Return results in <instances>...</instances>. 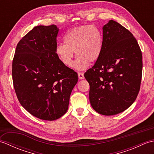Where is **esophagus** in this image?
Returning <instances> with one entry per match:
<instances>
[{"instance_id": "34e87169", "label": "esophagus", "mask_w": 154, "mask_h": 154, "mask_svg": "<svg viewBox=\"0 0 154 154\" xmlns=\"http://www.w3.org/2000/svg\"><path fill=\"white\" fill-rule=\"evenodd\" d=\"M78 77H79V79H84V74L83 73H81V72H79V73H78Z\"/></svg>"}]
</instances>
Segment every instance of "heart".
<instances>
[{
  "mask_svg": "<svg viewBox=\"0 0 154 154\" xmlns=\"http://www.w3.org/2000/svg\"><path fill=\"white\" fill-rule=\"evenodd\" d=\"M65 44H59L55 53L65 66L73 64L74 52L78 57L75 67L79 70L86 69L99 60L103 48V37L96 26L83 25L71 29L64 37Z\"/></svg>",
  "mask_w": 154,
  "mask_h": 154,
  "instance_id": "obj_1",
  "label": "heart"
}]
</instances>
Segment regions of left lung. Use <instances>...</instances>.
I'll return each instance as SVG.
<instances>
[{
  "label": "left lung",
  "instance_id": "obj_1",
  "mask_svg": "<svg viewBox=\"0 0 154 154\" xmlns=\"http://www.w3.org/2000/svg\"><path fill=\"white\" fill-rule=\"evenodd\" d=\"M103 48L99 60L85 73L90 85L93 109L115 115L132 105L138 96L142 74V55L128 30L114 20L103 27Z\"/></svg>",
  "mask_w": 154,
  "mask_h": 154
}]
</instances>
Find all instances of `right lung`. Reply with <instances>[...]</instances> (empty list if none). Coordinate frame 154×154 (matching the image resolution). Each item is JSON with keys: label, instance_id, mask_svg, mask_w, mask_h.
I'll return each instance as SVG.
<instances>
[{"label": "right lung", "instance_id": "1", "mask_svg": "<svg viewBox=\"0 0 154 154\" xmlns=\"http://www.w3.org/2000/svg\"><path fill=\"white\" fill-rule=\"evenodd\" d=\"M59 28L38 26L17 44L12 61V80L21 105L44 120H55L67 112L78 81L76 72L55 53Z\"/></svg>", "mask_w": 154, "mask_h": 154}]
</instances>
